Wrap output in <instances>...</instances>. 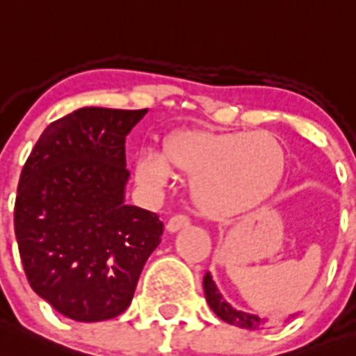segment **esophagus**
<instances>
[{"mask_svg": "<svg viewBox=\"0 0 356 356\" xmlns=\"http://www.w3.org/2000/svg\"><path fill=\"white\" fill-rule=\"evenodd\" d=\"M191 225V219L184 213H178V216H172L167 222V228H169V232H176V230H180V228H186Z\"/></svg>", "mask_w": 356, "mask_h": 356, "instance_id": "esophagus-1", "label": "esophagus"}]
</instances>
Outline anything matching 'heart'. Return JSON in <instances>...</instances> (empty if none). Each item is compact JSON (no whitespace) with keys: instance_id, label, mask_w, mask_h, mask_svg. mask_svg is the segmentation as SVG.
Segmentation results:
<instances>
[{"instance_id":"1","label":"heart","mask_w":356,"mask_h":356,"mask_svg":"<svg viewBox=\"0 0 356 356\" xmlns=\"http://www.w3.org/2000/svg\"><path fill=\"white\" fill-rule=\"evenodd\" d=\"M170 167L193 176V202L202 213L228 217L254 208L277 189L286 154L266 131L181 129L165 140L163 154H140L137 178L158 189L169 180Z\"/></svg>"}]
</instances>
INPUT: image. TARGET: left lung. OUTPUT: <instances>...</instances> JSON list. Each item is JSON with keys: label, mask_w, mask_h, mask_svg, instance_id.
Wrapping results in <instances>:
<instances>
[{"label": "left lung", "mask_w": 356, "mask_h": 356, "mask_svg": "<svg viewBox=\"0 0 356 356\" xmlns=\"http://www.w3.org/2000/svg\"><path fill=\"white\" fill-rule=\"evenodd\" d=\"M204 291H206V299H208V305L211 307V310L230 325H236V327H241V329H266L269 327V321L267 319H260L258 316H250V314L238 312L234 310L227 301H222L221 293L216 288V284L209 277V273L204 277Z\"/></svg>", "instance_id": "obj_1"}]
</instances>
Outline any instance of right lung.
I'll use <instances>...</instances> for the list:
<instances>
[{"label":"right lung","mask_w":356,"mask_h":356,"mask_svg":"<svg viewBox=\"0 0 356 356\" xmlns=\"http://www.w3.org/2000/svg\"><path fill=\"white\" fill-rule=\"evenodd\" d=\"M148 109L83 107L44 129L20 175L15 232L33 291L66 318L129 307L163 222L124 204L126 135Z\"/></svg>","instance_id":"right-lung-1"}]
</instances>
